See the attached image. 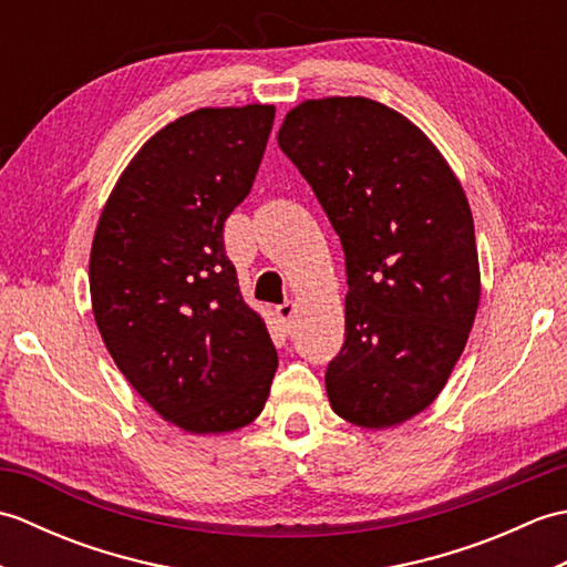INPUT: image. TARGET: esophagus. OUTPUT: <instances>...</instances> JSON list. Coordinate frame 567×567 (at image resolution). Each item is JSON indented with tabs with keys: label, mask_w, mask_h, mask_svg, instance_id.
Instances as JSON below:
<instances>
[{
	"label": "esophagus",
	"mask_w": 567,
	"mask_h": 567,
	"mask_svg": "<svg viewBox=\"0 0 567 567\" xmlns=\"http://www.w3.org/2000/svg\"><path fill=\"white\" fill-rule=\"evenodd\" d=\"M275 315H277V319H280L285 327L287 323H290V319L295 317V305L292 302H282V305H277L275 307Z\"/></svg>",
	"instance_id": "obj_1"
}]
</instances>
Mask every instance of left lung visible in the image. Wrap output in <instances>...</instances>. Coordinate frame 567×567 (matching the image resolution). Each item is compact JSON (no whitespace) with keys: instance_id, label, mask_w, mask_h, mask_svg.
<instances>
[{"instance_id":"left-lung-1","label":"left lung","mask_w":567,"mask_h":567,"mask_svg":"<svg viewBox=\"0 0 567 567\" xmlns=\"http://www.w3.org/2000/svg\"><path fill=\"white\" fill-rule=\"evenodd\" d=\"M277 143L346 256L331 409L365 429L402 424L436 400L475 321L480 268L465 192L409 118L365 97L302 102Z\"/></svg>"}]
</instances>
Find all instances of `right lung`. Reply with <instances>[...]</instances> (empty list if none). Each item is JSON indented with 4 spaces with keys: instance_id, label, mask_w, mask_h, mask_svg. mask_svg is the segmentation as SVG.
<instances>
[{
    "instance_id": "obj_1",
    "label": "right lung",
    "mask_w": 567,
    "mask_h": 567,
    "mask_svg": "<svg viewBox=\"0 0 567 567\" xmlns=\"http://www.w3.org/2000/svg\"><path fill=\"white\" fill-rule=\"evenodd\" d=\"M272 122L268 104L175 118L118 177L92 240L106 351L155 412L192 433L250 424L277 370L224 248V221L248 197Z\"/></svg>"
}]
</instances>
